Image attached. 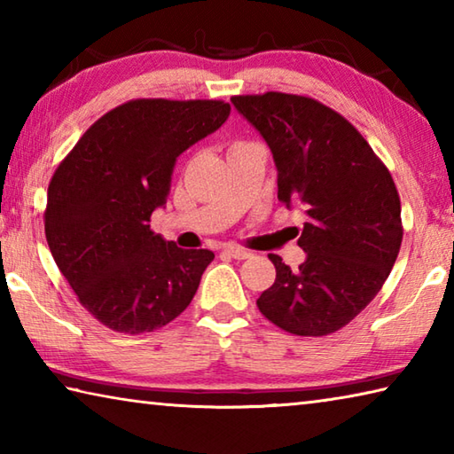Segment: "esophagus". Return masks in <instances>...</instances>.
Here are the masks:
<instances>
[{
	"mask_svg": "<svg viewBox=\"0 0 454 454\" xmlns=\"http://www.w3.org/2000/svg\"><path fill=\"white\" fill-rule=\"evenodd\" d=\"M224 252L230 255V258H234V260H246V258H250V255H252L250 250L240 248V246H226Z\"/></svg>",
	"mask_w": 454,
	"mask_h": 454,
	"instance_id": "esophagus-1",
	"label": "esophagus"
}]
</instances>
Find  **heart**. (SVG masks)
Instances as JSON below:
<instances>
[{"mask_svg":"<svg viewBox=\"0 0 454 454\" xmlns=\"http://www.w3.org/2000/svg\"><path fill=\"white\" fill-rule=\"evenodd\" d=\"M248 141H234L232 145H230V148H234V146H240V145H246Z\"/></svg>","mask_w":454,"mask_h":454,"instance_id":"heart-1","label":"heart"}]
</instances>
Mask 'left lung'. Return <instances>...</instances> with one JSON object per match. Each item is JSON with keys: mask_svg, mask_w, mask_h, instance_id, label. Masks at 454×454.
Instances as JSON below:
<instances>
[{"mask_svg": "<svg viewBox=\"0 0 454 454\" xmlns=\"http://www.w3.org/2000/svg\"><path fill=\"white\" fill-rule=\"evenodd\" d=\"M232 103L274 154L278 200L306 206L298 270L278 254L276 282L258 309L287 333L337 332L381 290L403 242L401 200L389 168L364 135L327 105L306 95L268 90Z\"/></svg>", "mask_w": 454, "mask_h": 454, "instance_id": "left-lung-1", "label": "left lung"}]
</instances>
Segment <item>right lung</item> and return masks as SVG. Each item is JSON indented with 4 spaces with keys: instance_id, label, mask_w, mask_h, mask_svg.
I'll use <instances>...</instances> for the list:
<instances>
[{
    "instance_id": "add662e5",
    "label": "right lung",
    "mask_w": 454,
    "mask_h": 454,
    "mask_svg": "<svg viewBox=\"0 0 454 454\" xmlns=\"http://www.w3.org/2000/svg\"><path fill=\"white\" fill-rule=\"evenodd\" d=\"M216 98H133L97 119L59 162L43 212L49 250L105 327L145 333L183 313L214 260L151 230L175 162L228 119Z\"/></svg>"
}]
</instances>
